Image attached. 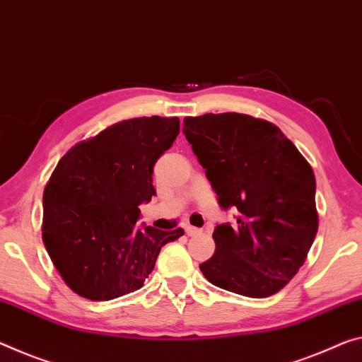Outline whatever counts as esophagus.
Instances as JSON below:
<instances>
[{
    "label": "esophagus",
    "instance_id": "obj_1",
    "mask_svg": "<svg viewBox=\"0 0 362 362\" xmlns=\"http://www.w3.org/2000/svg\"><path fill=\"white\" fill-rule=\"evenodd\" d=\"M185 233L188 235V237H197V235L202 233V228H197V227L187 226V227H185Z\"/></svg>",
    "mask_w": 362,
    "mask_h": 362
}]
</instances>
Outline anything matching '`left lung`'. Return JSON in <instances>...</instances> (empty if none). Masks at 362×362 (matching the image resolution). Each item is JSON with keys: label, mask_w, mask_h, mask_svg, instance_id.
Here are the masks:
<instances>
[{"label": "left lung", "mask_w": 362, "mask_h": 362, "mask_svg": "<svg viewBox=\"0 0 362 362\" xmlns=\"http://www.w3.org/2000/svg\"><path fill=\"white\" fill-rule=\"evenodd\" d=\"M183 134L219 204L240 212L237 223L214 228L203 275L237 295H275L305 264L317 233L313 168L277 125L246 114L185 117Z\"/></svg>", "instance_id": "left-lung-1"}]
</instances>
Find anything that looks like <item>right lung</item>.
Instances as JSON below:
<instances>
[{"instance_id": "1", "label": "right lung", "mask_w": 362, "mask_h": 362, "mask_svg": "<svg viewBox=\"0 0 362 362\" xmlns=\"http://www.w3.org/2000/svg\"><path fill=\"white\" fill-rule=\"evenodd\" d=\"M180 132L179 117L120 120L74 145L43 192L42 237L72 291L107 301L143 286L160 248L183 228L136 227L153 168Z\"/></svg>"}]
</instances>
